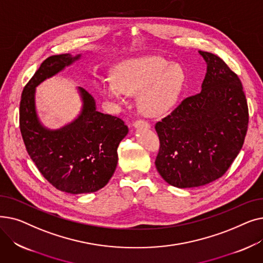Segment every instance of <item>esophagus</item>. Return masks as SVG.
<instances>
[{
	"instance_id": "34e87169",
	"label": "esophagus",
	"mask_w": 263,
	"mask_h": 263,
	"mask_svg": "<svg viewBox=\"0 0 263 263\" xmlns=\"http://www.w3.org/2000/svg\"><path fill=\"white\" fill-rule=\"evenodd\" d=\"M133 126H134L135 128L143 127V128H146V129H149V128L151 127L150 123H149L147 120H145V119H137V120H135V121L133 122Z\"/></svg>"
}]
</instances>
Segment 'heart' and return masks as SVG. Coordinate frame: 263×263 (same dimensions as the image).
I'll use <instances>...</instances> for the list:
<instances>
[{"instance_id": "1", "label": "heart", "mask_w": 263, "mask_h": 263, "mask_svg": "<svg viewBox=\"0 0 263 263\" xmlns=\"http://www.w3.org/2000/svg\"><path fill=\"white\" fill-rule=\"evenodd\" d=\"M186 74L181 65L161 57H144L119 65L115 79L98 84L99 91L108 99L121 101L124 95H140L141 112L157 117L174 106L180 97Z\"/></svg>"}]
</instances>
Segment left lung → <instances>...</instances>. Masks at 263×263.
Masks as SVG:
<instances>
[{
    "mask_svg": "<svg viewBox=\"0 0 263 263\" xmlns=\"http://www.w3.org/2000/svg\"><path fill=\"white\" fill-rule=\"evenodd\" d=\"M206 62L202 90L183 99L156 123V167L168 184L197 187L222 177L239 155L248 127V106L238 74L217 55Z\"/></svg>",
    "mask_w": 263,
    "mask_h": 263,
    "instance_id": "obj_1",
    "label": "left lung"
}]
</instances>
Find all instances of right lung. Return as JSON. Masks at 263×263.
<instances>
[{
  "instance_id": "obj_1",
  "label": "right lung",
  "mask_w": 263,
  "mask_h": 263,
  "mask_svg": "<svg viewBox=\"0 0 263 263\" xmlns=\"http://www.w3.org/2000/svg\"><path fill=\"white\" fill-rule=\"evenodd\" d=\"M79 58H48L24 86L19 110L27 154L49 183L69 194L96 192L108 182L117 166V148L129 131L122 119L96 110L92 96L82 87L84 106L74 122L57 131L41 127L35 112V87Z\"/></svg>"
}]
</instances>
